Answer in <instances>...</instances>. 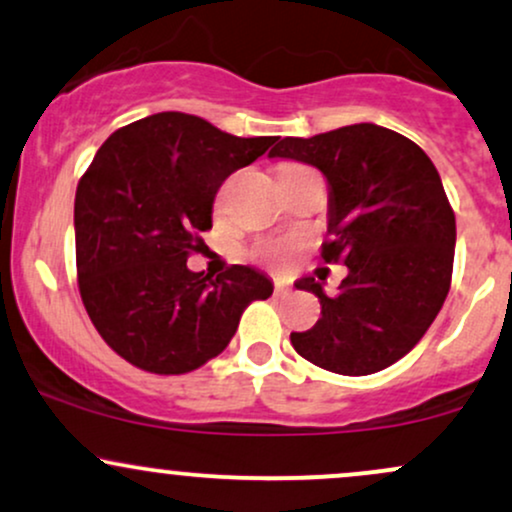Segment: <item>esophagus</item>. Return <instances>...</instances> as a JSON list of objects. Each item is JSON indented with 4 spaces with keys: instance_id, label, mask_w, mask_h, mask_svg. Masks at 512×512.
I'll return each instance as SVG.
<instances>
[{
    "instance_id": "esophagus-1",
    "label": "esophagus",
    "mask_w": 512,
    "mask_h": 512,
    "mask_svg": "<svg viewBox=\"0 0 512 512\" xmlns=\"http://www.w3.org/2000/svg\"><path fill=\"white\" fill-rule=\"evenodd\" d=\"M286 293H289V284L281 279H276L274 281V296H286Z\"/></svg>"
}]
</instances>
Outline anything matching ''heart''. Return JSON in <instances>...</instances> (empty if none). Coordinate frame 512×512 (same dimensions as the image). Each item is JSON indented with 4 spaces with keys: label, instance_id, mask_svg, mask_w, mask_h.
<instances>
[{
    "label": "heart",
    "instance_id": "b5f03b06",
    "mask_svg": "<svg viewBox=\"0 0 512 512\" xmlns=\"http://www.w3.org/2000/svg\"><path fill=\"white\" fill-rule=\"evenodd\" d=\"M303 250V238L298 236H279L264 238L252 248V257L274 269H291Z\"/></svg>",
    "mask_w": 512,
    "mask_h": 512
}]
</instances>
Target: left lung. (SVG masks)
I'll return each mask as SVG.
<instances>
[{
	"label": "left lung",
	"mask_w": 512,
	"mask_h": 512,
	"mask_svg": "<svg viewBox=\"0 0 512 512\" xmlns=\"http://www.w3.org/2000/svg\"><path fill=\"white\" fill-rule=\"evenodd\" d=\"M272 158L320 168L330 182V233L322 260L346 264L334 296L315 279L320 320L291 332L305 361L339 375H370L407 356L450 291L455 211L433 161L387 127L349 125L310 139H279Z\"/></svg>",
	"instance_id": "obj_1"
}]
</instances>
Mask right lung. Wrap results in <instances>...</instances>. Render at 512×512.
Returning <instances> with one entry per match:
<instances>
[{
    "mask_svg": "<svg viewBox=\"0 0 512 512\" xmlns=\"http://www.w3.org/2000/svg\"><path fill=\"white\" fill-rule=\"evenodd\" d=\"M276 137H233L185 113H156L105 139L74 199L76 281L103 342L132 366L182 375L226 349L272 281L233 264L190 272L216 190Z\"/></svg>",
    "mask_w": 512,
    "mask_h": 512,
    "instance_id": "obj_1",
    "label": "right lung"
}]
</instances>
